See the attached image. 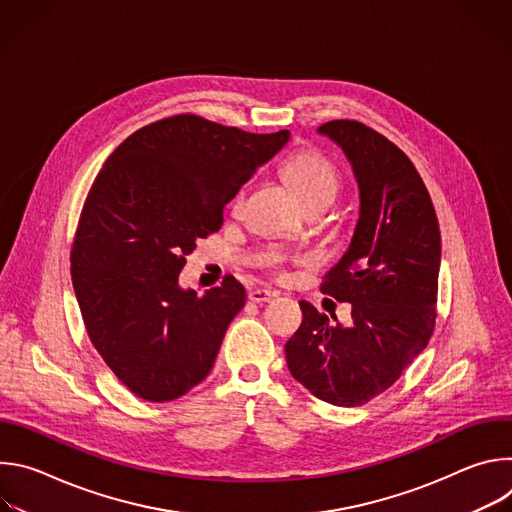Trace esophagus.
<instances>
[{"instance_id": "34e87169", "label": "esophagus", "mask_w": 512, "mask_h": 512, "mask_svg": "<svg viewBox=\"0 0 512 512\" xmlns=\"http://www.w3.org/2000/svg\"><path fill=\"white\" fill-rule=\"evenodd\" d=\"M273 298H275V291H271V289H251L249 291V300L253 304H267Z\"/></svg>"}]
</instances>
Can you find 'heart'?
I'll return each instance as SVG.
<instances>
[{
    "mask_svg": "<svg viewBox=\"0 0 512 512\" xmlns=\"http://www.w3.org/2000/svg\"><path fill=\"white\" fill-rule=\"evenodd\" d=\"M283 174L287 182L294 186L296 194L304 204L326 200L334 202L340 190V174L330 160H326L318 152H300L291 156L285 166ZM245 204V190L237 192L233 200V210L239 212Z\"/></svg>",
    "mask_w": 512,
    "mask_h": 512,
    "instance_id": "1",
    "label": "heart"
}]
</instances>
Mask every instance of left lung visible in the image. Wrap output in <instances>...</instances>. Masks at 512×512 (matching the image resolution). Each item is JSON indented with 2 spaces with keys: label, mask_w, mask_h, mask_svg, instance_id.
Returning a JSON list of instances; mask_svg holds the SVG:
<instances>
[{
  "label": "left lung",
  "mask_w": 512,
  "mask_h": 512,
  "mask_svg": "<svg viewBox=\"0 0 512 512\" xmlns=\"http://www.w3.org/2000/svg\"><path fill=\"white\" fill-rule=\"evenodd\" d=\"M348 158L360 212L322 291L352 306V324H330L300 302L304 320L285 344L287 369L318 399L356 407L387 391L435 328L440 225L411 160L375 129L336 119L318 127Z\"/></svg>",
  "instance_id": "1"
}]
</instances>
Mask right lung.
<instances>
[{
	"instance_id": "obj_1",
	"label": "right lung",
	"mask_w": 512,
	"mask_h": 512,
	"mask_svg": "<svg viewBox=\"0 0 512 512\" xmlns=\"http://www.w3.org/2000/svg\"><path fill=\"white\" fill-rule=\"evenodd\" d=\"M289 139L174 115L131 133L85 200L70 273L87 334L137 397L166 403L210 373L245 287L227 275L198 296L178 275L223 227L241 186Z\"/></svg>"
}]
</instances>
